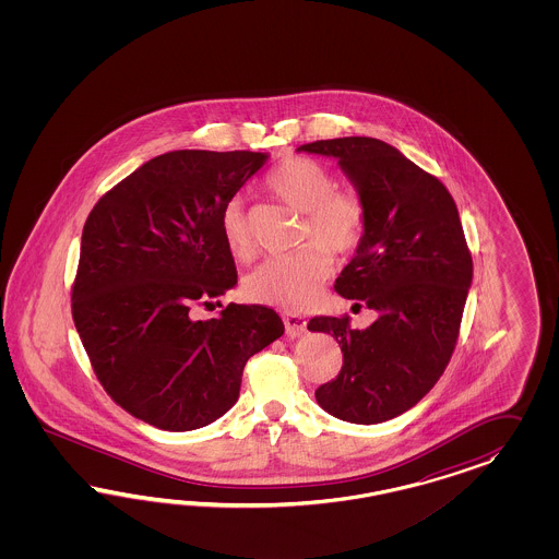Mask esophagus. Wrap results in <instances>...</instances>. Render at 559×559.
<instances>
[{
    "label": "esophagus",
    "instance_id": "obj_1",
    "mask_svg": "<svg viewBox=\"0 0 559 559\" xmlns=\"http://www.w3.org/2000/svg\"><path fill=\"white\" fill-rule=\"evenodd\" d=\"M283 322H285V328H287V334L290 338L304 336L305 330H307V322H305L304 316H299V313H285Z\"/></svg>",
    "mask_w": 559,
    "mask_h": 559
}]
</instances>
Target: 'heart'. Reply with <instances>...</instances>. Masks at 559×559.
Instances as JSON below:
<instances>
[{
  "mask_svg": "<svg viewBox=\"0 0 559 559\" xmlns=\"http://www.w3.org/2000/svg\"><path fill=\"white\" fill-rule=\"evenodd\" d=\"M266 187L276 199L304 213V250L271 255L248 274L246 295L258 304L301 309L311 304L332 272V254L353 252L367 229V204L353 188L334 187V176L320 162L288 157L272 169ZM221 234L237 260L254 254V234L239 197L221 211ZM316 240V245L310 241Z\"/></svg>",
  "mask_w": 559,
  "mask_h": 559,
  "instance_id": "obj_1",
  "label": "heart"
}]
</instances>
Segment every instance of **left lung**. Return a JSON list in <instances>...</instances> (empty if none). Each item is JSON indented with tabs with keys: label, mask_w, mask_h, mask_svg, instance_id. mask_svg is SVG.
Returning a JSON list of instances; mask_svg holds the SVG:
<instances>
[{
	"label": "left lung",
	"mask_w": 559,
	"mask_h": 559,
	"mask_svg": "<svg viewBox=\"0 0 559 559\" xmlns=\"http://www.w3.org/2000/svg\"><path fill=\"white\" fill-rule=\"evenodd\" d=\"M297 152L336 157L367 204L365 236L334 288L377 311L365 330H353L348 316L307 323L342 350L338 377L316 400L346 423H385L435 388L457 344L474 278L457 204L439 178L372 136L316 141Z\"/></svg>",
	"instance_id": "obj_1"
}]
</instances>
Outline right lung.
I'll list each match as a JSON object with an SVG mask.
<instances>
[{
	"mask_svg": "<svg viewBox=\"0 0 559 559\" xmlns=\"http://www.w3.org/2000/svg\"><path fill=\"white\" fill-rule=\"evenodd\" d=\"M269 153L157 155L87 215L71 313L106 393L143 423L187 432L239 397L250 356L285 332L264 305L194 318L237 285L221 211ZM219 304V301H217Z\"/></svg>",
	"mask_w": 559,
	"mask_h": 559,
	"instance_id": "add662e5",
	"label": "right lung"
}]
</instances>
